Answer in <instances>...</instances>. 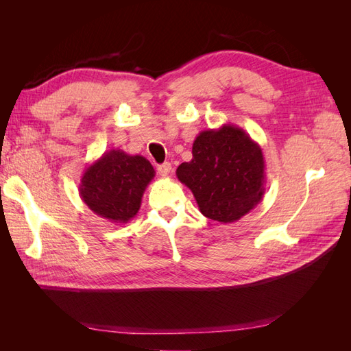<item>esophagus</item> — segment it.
Segmentation results:
<instances>
[{"instance_id":"esophagus-1","label":"esophagus","mask_w":351,"mask_h":351,"mask_svg":"<svg viewBox=\"0 0 351 351\" xmlns=\"http://www.w3.org/2000/svg\"><path fill=\"white\" fill-rule=\"evenodd\" d=\"M171 169H173V167H171V164H169V162H164L161 165H158V173H159V176H162V177L169 176V173H171Z\"/></svg>"}]
</instances>
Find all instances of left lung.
<instances>
[{"instance_id": "obj_1", "label": "left lung", "mask_w": 351, "mask_h": 351, "mask_svg": "<svg viewBox=\"0 0 351 351\" xmlns=\"http://www.w3.org/2000/svg\"><path fill=\"white\" fill-rule=\"evenodd\" d=\"M190 162L180 164L177 178L196 199L206 218L230 224L256 206L265 193L261 146L243 129L224 124L197 134Z\"/></svg>"}]
</instances>
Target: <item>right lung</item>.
<instances>
[{"mask_svg":"<svg viewBox=\"0 0 351 351\" xmlns=\"http://www.w3.org/2000/svg\"><path fill=\"white\" fill-rule=\"evenodd\" d=\"M154 177L155 169L146 158L111 149L84 169L79 195L93 214L112 224H125L139 212Z\"/></svg>","mask_w":351,"mask_h":351,"instance_id":"right-lung-1","label":"right lung"}]
</instances>
